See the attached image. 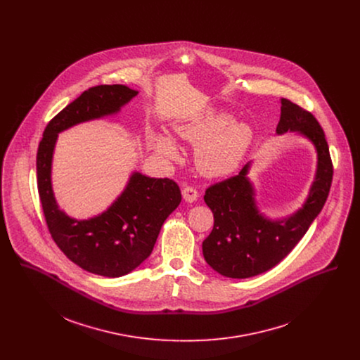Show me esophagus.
<instances>
[{
	"label": "esophagus",
	"mask_w": 360,
	"mask_h": 360,
	"mask_svg": "<svg viewBox=\"0 0 360 360\" xmlns=\"http://www.w3.org/2000/svg\"><path fill=\"white\" fill-rule=\"evenodd\" d=\"M181 194H183L184 201H186V202H190V204L194 202V201H197V198H198V191L194 190L193 187H186V188H183Z\"/></svg>",
	"instance_id": "esophagus-1"
}]
</instances>
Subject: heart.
Listing matches in <instances>:
<instances>
[{
    "instance_id": "heart-1",
    "label": "heart",
    "mask_w": 360,
    "mask_h": 360,
    "mask_svg": "<svg viewBox=\"0 0 360 360\" xmlns=\"http://www.w3.org/2000/svg\"><path fill=\"white\" fill-rule=\"evenodd\" d=\"M231 112L221 108H207L202 113L173 124L177 139L199 144L195 148L197 169L207 177H221L233 173L248 153L254 131L244 122H233ZM148 144L155 154L167 160L179 158L176 141L166 133L154 131Z\"/></svg>"
}]
</instances>
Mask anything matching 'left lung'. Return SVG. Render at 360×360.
<instances>
[{
	"label": "left lung",
	"instance_id": "1",
	"mask_svg": "<svg viewBox=\"0 0 360 360\" xmlns=\"http://www.w3.org/2000/svg\"><path fill=\"white\" fill-rule=\"evenodd\" d=\"M277 136H300L316 151V172L308 197L295 212L270 217L260 212L257 188L251 180L252 160L243 170L206 190V205L213 213V229L202 243L206 263L230 278H248L264 273L287 257L308 231L326 204L333 180V165L324 131L311 113L285 98Z\"/></svg>",
	"mask_w": 360,
	"mask_h": 360
}]
</instances>
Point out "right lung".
Returning <instances> with one entry per match:
<instances>
[{"label":"right lung","mask_w":360,"mask_h":360,"mask_svg":"<svg viewBox=\"0 0 360 360\" xmlns=\"http://www.w3.org/2000/svg\"><path fill=\"white\" fill-rule=\"evenodd\" d=\"M137 94L123 84L89 89L49 123L37 153L39 194L53 241L83 270L112 278L131 273L151 255L163 221L181 202L179 186L170 179H155L134 170L105 210L89 219H76L56 202L52 162L59 133L115 116Z\"/></svg>","instance_id":"right-lung-1"}]
</instances>
